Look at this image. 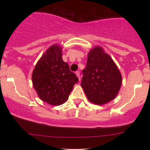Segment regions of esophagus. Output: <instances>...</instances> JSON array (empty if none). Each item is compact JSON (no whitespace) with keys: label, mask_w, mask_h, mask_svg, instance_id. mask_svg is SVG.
I'll use <instances>...</instances> for the list:
<instances>
[{"label":"esophagus","mask_w":150,"mask_h":150,"mask_svg":"<svg viewBox=\"0 0 150 150\" xmlns=\"http://www.w3.org/2000/svg\"><path fill=\"white\" fill-rule=\"evenodd\" d=\"M75 74H76V75H77V77H78V80H81V75H80V72L79 71H76V72H75Z\"/></svg>","instance_id":"obj_1"}]
</instances>
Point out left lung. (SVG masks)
Masks as SVG:
<instances>
[{
    "instance_id": "left-lung-1",
    "label": "left lung",
    "mask_w": 150,
    "mask_h": 150,
    "mask_svg": "<svg viewBox=\"0 0 150 150\" xmlns=\"http://www.w3.org/2000/svg\"><path fill=\"white\" fill-rule=\"evenodd\" d=\"M83 75L81 86L89 102L96 105L113 100L121 87L122 79L118 67L101 46L89 51Z\"/></svg>"
}]
</instances>
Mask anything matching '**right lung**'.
I'll use <instances>...</instances> for the list:
<instances>
[{"mask_svg":"<svg viewBox=\"0 0 150 150\" xmlns=\"http://www.w3.org/2000/svg\"><path fill=\"white\" fill-rule=\"evenodd\" d=\"M62 56V47L52 45L40 57L32 74L33 87L38 97L51 105L66 102L74 85L78 83L76 75L69 70Z\"/></svg>","mask_w":150,"mask_h":150,"instance_id":"obj_1","label":"right lung"}]
</instances>
